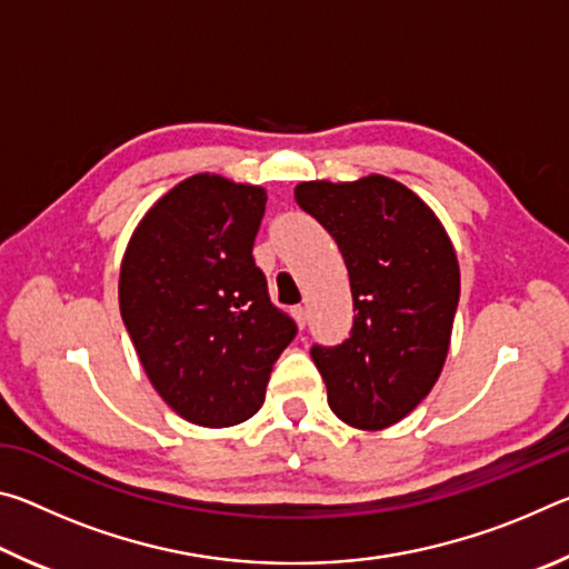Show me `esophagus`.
Masks as SVG:
<instances>
[{
    "label": "esophagus",
    "instance_id": "obj_1",
    "mask_svg": "<svg viewBox=\"0 0 569 569\" xmlns=\"http://www.w3.org/2000/svg\"><path fill=\"white\" fill-rule=\"evenodd\" d=\"M293 319H296V323H298V329H303L306 319H308V311H306L303 306H296V308H293Z\"/></svg>",
    "mask_w": 569,
    "mask_h": 569
}]
</instances>
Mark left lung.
<instances>
[{
	"label": "left lung",
	"instance_id": "1",
	"mask_svg": "<svg viewBox=\"0 0 569 569\" xmlns=\"http://www.w3.org/2000/svg\"><path fill=\"white\" fill-rule=\"evenodd\" d=\"M293 196L333 236L351 281V339L311 349L329 407L349 427L389 429L445 369L459 303L457 250L435 210L379 172L298 182Z\"/></svg>",
	"mask_w": 569,
	"mask_h": 569
}]
</instances>
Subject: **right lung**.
<instances>
[{
    "label": "right lung",
    "instance_id": "obj_1",
    "mask_svg": "<svg viewBox=\"0 0 569 569\" xmlns=\"http://www.w3.org/2000/svg\"><path fill=\"white\" fill-rule=\"evenodd\" d=\"M266 200L261 186L198 172L148 208L124 248V329L152 389L198 427L253 417L296 336L253 261Z\"/></svg>",
    "mask_w": 569,
    "mask_h": 569
}]
</instances>
